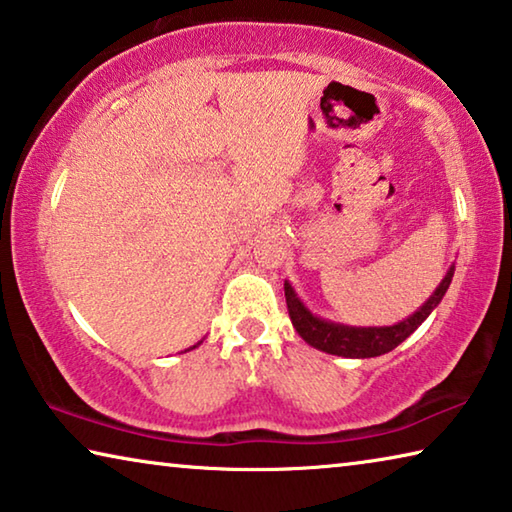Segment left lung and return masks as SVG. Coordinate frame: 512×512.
Instances as JSON below:
<instances>
[{
  "mask_svg": "<svg viewBox=\"0 0 512 512\" xmlns=\"http://www.w3.org/2000/svg\"><path fill=\"white\" fill-rule=\"evenodd\" d=\"M451 276H454V265L449 267V272L440 281V286L435 288L433 295L424 301V306L417 308L404 322L392 326H347L322 320V317L313 315L301 304V299L295 295V290H292L288 281L283 283V288H286V304L292 326H295L297 333L308 345L326 351V354L345 358H374L399 347L431 315L433 308L445 297Z\"/></svg>",
  "mask_w": 512,
  "mask_h": 512,
  "instance_id": "8db88e82",
  "label": "left lung"
}]
</instances>
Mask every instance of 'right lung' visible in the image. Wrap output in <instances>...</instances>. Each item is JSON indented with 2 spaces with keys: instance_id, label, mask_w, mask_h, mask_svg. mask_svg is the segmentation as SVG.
Masks as SVG:
<instances>
[{
  "instance_id": "add662e5",
  "label": "right lung",
  "mask_w": 512,
  "mask_h": 512,
  "mask_svg": "<svg viewBox=\"0 0 512 512\" xmlns=\"http://www.w3.org/2000/svg\"><path fill=\"white\" fill-rule=\"evenodd\" d=\"M197 345H199V342H197ZM197 345H195V347H197ZM195 347H190V349H195Z\"/></svg>"
}]
</instances>
